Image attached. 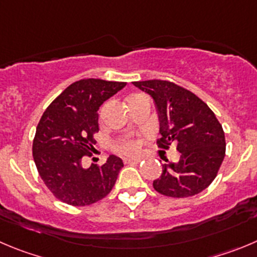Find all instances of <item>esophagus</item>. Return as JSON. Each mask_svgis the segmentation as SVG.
Instances as JSON below:
<instances>
[{"instance_id":"obj_1","label":"esophagus","mask_w":257,"mask_h":257,"mask_svg":"<svg viewBox=\"0 0 257 257\" xmlns=\"http://www.w3.org/2000/svg\"><path fill=\"white\" fill-rule=\"evenodd\" d=\"M142 161V158L134 157V158H125L124 160V164H140Z\"/></svg>"}]
</instances>
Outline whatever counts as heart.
<instances>
[{
    "mask_svg": "<svg viewBox=\"0 0 257 257\" xmlns=\"http://www.w3.org/2000/svg\"><path fill=\"white\" fill-rule=\"evenodd\" d=\"M119 150H120V152L125 153V155H132V153L137 152L138 145L136 142H133V141H124V142H121L119 145Z\"/></svg>",
    "mask_w": 257,
    "mask_h": 257,
    "instance_id": "b5f03b06",
    "label": "heart"
}]
</instances>
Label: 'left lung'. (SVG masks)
<instances>
[{
  "instance_id": "8db88e82",
  "label": "left lung",
  "mask_w": 257,
  "mask_h": 257,
  "mask_svg": "<svg viewBox=\"0 0 257 257\" xmlns=\"http://www.w3.org/2000/svg\"><path fill=\"white\" fill-rule=\"evenodd\" d=\"M153 99L160 121L158 147L175 143L177 162L162 165L153 188L162 195L188 198L199 194L215 179L226 155L224 132L214 112L196 95L169 81L133 82Z\"/></svg>"
}]
</instances>
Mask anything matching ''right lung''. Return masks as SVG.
Segmentation results:
<instances>
[{"instance_id": "add662e5", "label": "right lung", "mask_w": 257, "mask_h": 257, "mask_svg": "<svg viewBox=\"0 0 257 257\" xmlns=\"http://www.w3.org/2000/svg\"><path fill=\"white\" fill-rule=\"evenodd\" d=\"M126 82L87 78L69 85L43 114L37 126L33 156L40 177L63 203L90 205L111 191L121 158L111 155L102 166H82L99 132L100 106L125 87Z\"/></svg>"}]
</instances>
